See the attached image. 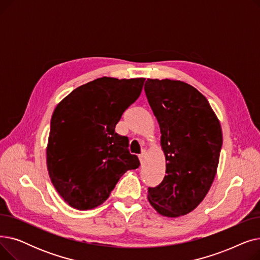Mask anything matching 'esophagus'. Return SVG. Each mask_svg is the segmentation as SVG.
Returning a JSON list of instances; mask_svg holds the SVG:
<instances>
[{"mask_svg":"<svg viewBox=\"0 0 260 260\" xmlns=\"http://www.w3.org/2000/svg\"><path fill=\"white\" fill-rule=\"evenodd\" d=\"M145 154H146V151H145V149H143L142 153L139 155V160H140V163H141V165H142L143 161H144V157H145Z\"/></svg>","mask_w":260,"mask_h":260,"instance_id":"esophagus-1","label":"esophagus"}]
</instances>
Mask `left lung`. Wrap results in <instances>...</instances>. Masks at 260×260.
Instances as JSON below:
<instances>
[{"mask_svg": "<svg viewBox=\"0 0 260 260\" xmlns=\"http://www.w3.org/2000/svg\"><path fill=\"white\" fill-rule=\"evenodd\" d=\"M144 90L159 123L167 166L162 182L148 187V201L162 216L186 215L214 181L222 146L219 120L207 98L182 81L147 79Z\"/></svg>", "mask_w": 260, "mask_h": 260, "instance_id": "left-lung-1", "label": "left lung"}]
</instances>
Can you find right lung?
<instances>
[{"label": "right lung", "instance_id": "1", "mask_svg": "<svg viewBox=\"0 0 260 260\" xmlns=\"http://www.w3.org/2000/svg\"><path fill=\"white\" fill-rule=\"evenodd\" d=\"M144 78L103 77L74 89L54 108L47 170L59 195L77 210L102 204L120 177L139 168L128 152V139L116 124L141 93Z\"/></svg>", "mask_w": 260, "mask_h": 260}]
</instances>
